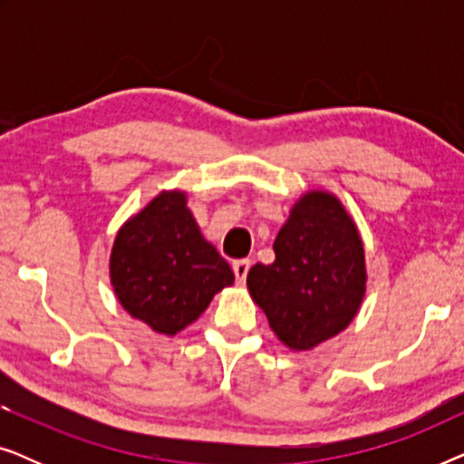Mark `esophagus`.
Returning <instances> with one entry per match:
<instances>
[{
	"label": "esophagus",
	"instance_id": "esophagus-1",
	"mask_svg": "<svg viewBox=\"0 0 464 464\" xmlns=\"http://www.w3.org/2000/svg\"><path fill=\"white\" fill-rule=\"evenodd\" d=\"M249 268H251L249 259H238V262L232 264L234 276H237L238 283H245V281H246V275H249Z\"/></svg>",
	"mask_w": 464,
	"mask_h": 464
}]
</instances>
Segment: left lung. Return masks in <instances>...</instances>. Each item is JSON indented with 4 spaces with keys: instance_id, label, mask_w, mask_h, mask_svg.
Listing matches in <instances>:
<instances>
[{
    "instance_id": "8db88e82",
    "label": "left lung",
    "mask_w": 464,
    "mask_h": 464,
    "mask_svg": "<svg viewBox=\"0 0 464 464\" xmlns=\"http://www.w3.org/2000/svg\"><path fill=\"white\" fill-rule=\"evenodd\" d=\"M276 259L246 275L253 302L291 351H310L351 325L365 295L363 240L338 196L314 189L291 208Z\"/></svg>"
}]
</instances>
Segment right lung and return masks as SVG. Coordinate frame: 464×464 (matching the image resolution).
Listing matches in <instances>:
<instances>
[{
    "label": "right lung",
    "mask_w": 464,
    "mask_h": 464,
    "mask_svg": "<svg viewBox=\"0 0 464 464\" xmlns=\"http://www.w3.org/2000/svg\"><path fill=\"white\" fill-rule=\"evenodd\" d=\"M110 278L126 313L156 334L175 335L230 287L234 272L200 234L186 192L170 189L120 227Z\"/></svg>",
    "instance_id": "1"
}]
</instances>
